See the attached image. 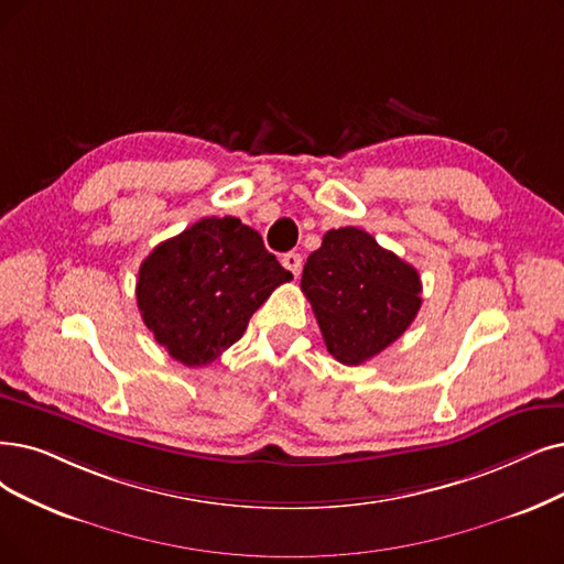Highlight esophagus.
<instances>
[{"mask_svg":"<svg viewBox=\"0 0 564 564\" xmlns=\"http://www.w3.org/2000/svg\"><path fill=\"white\" fill-rule=\"evenodd\" d=\"M282 265L289 270L291 275L299 278V275H301V268H303V259H301L299 252H286V254L282 257Z\"/></svg>","mask_w":564,"mask_h":564,"instance_id":"esophagus-1","label":"esophagus"}]
</instances>
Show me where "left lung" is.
I'll use <instances>...</instances> for the list:
<instances>
[{
  "instance_id": "1",
  "label": "left lung",
  "mask_w": 564,
  "mask_h": 564,
  "mask_svg": "<svg viewBox=\"0 0 564 564\" xmlns=\"http://www.w3.org/2000/svg\"><path fill=\"white\" fill-rule=\"evenodd\" d=\"M301 289L326 349L345 366L366 364L393 345L421 307L416 268L356 227L324 236L307 257Z\"/></svg>"
}]
</instances>
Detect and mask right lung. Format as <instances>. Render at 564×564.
Returning <instances> with one entry per match:
<instances>
[{
    "label": "right lung",
    "mask_w": 564,
    "mask_h": 564,
    "mask_svg": "<svg viewBox=\"0 0 564 564\" xmlns=\"http://www.w3.org/2000/svg\"><path fill=\"white\" fill-rule=\"evenodd\" d=\"M294 275L236 217H204L141 263L137 303L154 340L187 368L238 343L252 314Z\"/></svg>",
    "instance_id": "1"
}]
</instances>
